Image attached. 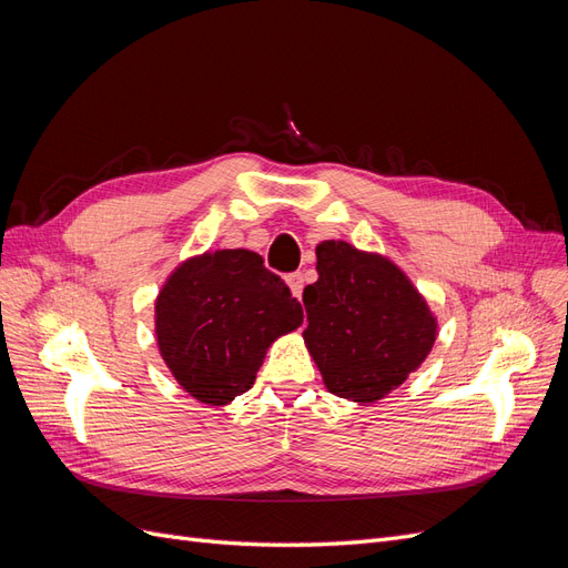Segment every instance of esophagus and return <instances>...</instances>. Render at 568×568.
<instances>
[{
  "label": "esophagus",
  "instance_id": "34e87169",
  "mask_svg": "<svg viewBox=\"0 0 568 568\" xmlns=\"http://www.w3.org/2000/svg\"><path fill=\"white\" fill-rule=\"evenodd\" d=\"M286 284H288V288H291V294H294L296 298H301V296H303V286H305V277H303V272H294V274H288V277H286Z\"/></svg>",
  "mask_w": 568,
  "mask_h": 568
}]
</instances>
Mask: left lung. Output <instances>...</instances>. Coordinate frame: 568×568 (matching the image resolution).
<instances>
[{"mask_svg":"<svg viewBox=\"0 0 568 568\" xmlns=\"http://www.w3.org/2000/svg\"><path fill=\"white\" fill-rule=\"evenodd\" d=\"M317 274L303 291V338L324 386L353 403L384 398L432 353L436 317L407 274L379 253L322 242Z\"/></svg>","mask_w":568,"mask_h":568,"instance_id":"obj_1","label":"left lung"}]
</instances>
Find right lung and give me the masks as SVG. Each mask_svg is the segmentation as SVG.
I'll list each match as a JSON object with an SVG mask.
<instances>
[{
    "instance_id": "obj_1",
    "label": "right lung",
    "mask_w": 568,
    "mask_h": 568,
    "mask_svg": "<svg viewBox=\"0 0 568 568\" xmlns=\"http://www.w3.org/2000/svg\"><path fill=\"white\" fill-rule=\"evenodd\" d=\"M303 307L246 248L189 257L156 298V341L178 384L205 405L246 393L274 338L298 329Z\"/></svg>"
}]
</instances>
